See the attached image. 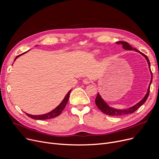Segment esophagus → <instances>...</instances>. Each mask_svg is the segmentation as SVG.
<instances>
[{
  "mask_svg": "<svg viewBox=\"0 0 159 159\" xmlns=\"http://www.w3.org/2000/svg\"><path fill=\"white\" fill-rule=\"evenodd\" d=\"M91 82V80L89 79H84L83 80V83H84L85 84H89Z\"/></svg>",
  "mask_w": 159,
  "mask_h": 159,
  "instance_id": "obj_1",
  "label": "esophagus"
}]
</instances>
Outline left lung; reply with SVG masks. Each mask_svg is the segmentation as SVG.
<instances>
[{
    "label": "left lung",
    "instance_id": "8db88e82",
    "mask_svg": "<svg viewBox=\"0 0 159 159\" xmlns=\"http://www.w3.org/2000/svg\"><path fill=\"white\" fill-rule=\"evenodd\" d=\"M116 44H122L123 48L125 49H128V50L134 49V50H135V51L141 53L144 57H145V58H146V60L148 61L150 71H151V73H152V79H151V81H150V84H149V88H148V92H147L146 95H145V97L143 98V99L141 100V101L139 102H138L135 106H132V107H129V108H128V109H126V110H116V109H114V108H112V107H110L104 101V100L102 98V97H101V95H99V93H98L97 95V97L95 98V103H96L97 106L98 107V109L101 110L102 112H103L104 113L107 114L108 115H110V116H121V115H129V114H131L133 113H134L138 109V108H139L142 105H143L146 101V100H147V98L149 96V94L150 85H151V83H152V79H153L152 72L151 71V68H150V62H149V61L148 59V57L146 55H144L143 53H141L140 52L137 51V50L135 48H132V47L128 43H126V42L119 41V42H116Z\"/></svg>",
    "mask_w": 159,
    "mask_h": 159
}]
</instances>
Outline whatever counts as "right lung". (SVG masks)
<instances>
[{"label": "right lung", "instance_id": "1", "mask_svg": "<svg viewBox=\"0 0 159 159\" xmlns=\"http://www.w3.org/2000/svg\"><path fill=\"white\" fill-rule=\"evenodd\" d=\"M26 53V52H25ZM23 53L18 56H16L15 58L14 61L17 58L19 57H20V55H23L24 53ZM70 90L69 92L67 93V95H66V97H64V98L63 99V101H62V102L58 105L55 109H54L53 111H50L46 114H44V115H30V114H28L26 113V114L29 116V117L31 118V119H35V120H46V119H53V118H55L56 117V116L59 115L62 111H63V110L64 109V107L67 104V102H68V100H69V97H70V92H71Z\"/></svg>", "mask_w": 159, "mask_h": 159}]
</instances>
